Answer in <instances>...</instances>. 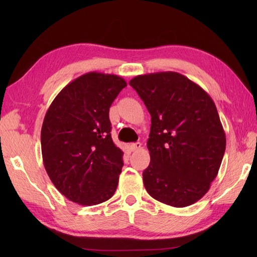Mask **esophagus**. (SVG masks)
<instances>
[{
    "label": "esophagus",
    "mask_w": 257,
    "mask_h": 257,
    "mask_svg": "<svg viewBox=\"0 0 257 257\" xmlns=\"http://www.w3.org/2000/svg\"><path fill=\"white\" fill-rule=\"evenodd\" d=\"M142 147V144L141 143H133V144H131L130 145V149H131V151H136V150H138L139 148Z\"/></svg>",
    "instance_id": "esophagus-1"
}]
</instances>
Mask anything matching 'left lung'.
I'll return each mask as SVG.
<instances>
[{
  "instance_id": "1",
  "label": "left lung",
  "mask_w": 257,
  "mask_h": 257,
  "mask_svg": "<svg viewBox=\"0 0 257 257\" xmlns=\"http://www.w3.org/2000/svg\"><path fill=\"white\" fill-rule=\"evenodd\" d=\"M130 85L151 114V161L143 173L147 192L173 207L193 205L209 191L226 147L212 98L176 72L139 75Z\"/></svg>"
}]
</instances>
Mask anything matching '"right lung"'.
Segmentation results:
<instances>
[{
	"mask_svg": "<svg viewBox=\"0 0 257 257\" xmlns=\"http://www.w3.org/2000/svg\"><path fill=\"white\" fill-rule=\"evenodd\" d=\"M126 82L91 72L53 99L42 126L46 172L60 193L82 206L109 199L116 190L123 152L111 138L109 108Z\"/></svg>",
	"mask_w": 257,
	"mask_h": 257,
	"instance_id": "1",
	"label": "right lung"
}]
</instances>
